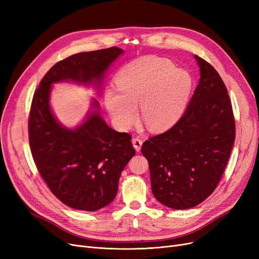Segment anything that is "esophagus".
<instances>
[{"label": "esophagus", "instance_id": "34e87169", "mask_svg": "<svg viewBox=\"0 0 259 259\" xmlns=\"http://www.w3.org/2000/svg\"><path fill=\"white\" fill-rule=\"evenodd\" d=\"M132 144H133V147H134L135 150H137V152H140L142 145H143V141L140 138H134L132 140Z\"/></svg>", "mask_w": 259, "mask_h": 259}]
</instances>
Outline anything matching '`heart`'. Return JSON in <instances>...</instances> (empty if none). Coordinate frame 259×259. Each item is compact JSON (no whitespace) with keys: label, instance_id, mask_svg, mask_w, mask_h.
Here are the masks:
<instances>
[{"label":"heart","instance_id":"b5f03b06","mask_svg":"<svg viewBox=\"0 0 259 259\" xmlns=\"http://www.w3.org/2000/svg\"><path fill=\"white\" fill-rule=\"evenodd\" d=\"M116 88L105 90V105L116 124L130 128L141 105L145 125L152 131L172 127L184 114L192 91V77L169 60L148 57L121 67Z\"/></svg>","mask_w":259,"mask_h":259}]
</instances>
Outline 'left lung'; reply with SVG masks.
Masks as SVG:
<instances>
[{
  "mask_svg": "<svg viewBox=\"0 0 259 259\" xmlns=\"http://www.w3.org/2000/svg\"><path fill=\"white\" fill-rule=\"evenodd\" d=\"M194 58L200 77L184 115L142 147L154 197L175 210L193 208L212 194L235 140L232 105L224 81L208 62Z\"/></svg>",
  "mask_w": 259,
  "mask_h": 259,
  "instance_id": "obj_1",
  "label": "left lung"
}]
</instances>
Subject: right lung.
Listing matches in <instances>:
<instances>
[{
	"label": "right lung",
	"instance_id": "obj_1",
	"mask_svg": "<svg viewBox=\"0 0 259 259\" xmlns=\"http://www.w3.org/2000/svg\"><path fill=\"white\" fill-rule=\"evenodd\" d=\"M122 53L110 47L73 54L51 67L33 95L28 121L33 160L50 191L76 210L97 211L113 201L121 171L135 150L130 134L106 124L94 99L80 125H62L51 110L52 84L73 81L100 90L106 71Z\"/></svg>",
	"mask_w": 259,
	"mask_h": 259
}]
</instances>
